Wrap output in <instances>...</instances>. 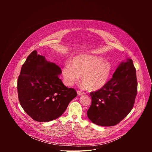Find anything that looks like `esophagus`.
<instances>
[{"label": "esophagus", "mask_w": 152, "mask_h": 152, "mask_svg": "<svg viewBox=\"0 0 152 152\" xmlns=\"http://www.w3.org/2000/svg\"><path fill=\"white\" fill-rule=\"evenodd\" d=\"M77 95H78V96H81V95L84 94V93L82 92V91H77Z\"/></svg>", "instance_id": "34e87169"}]
</instances>
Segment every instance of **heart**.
Returning <instances> with one entry per match:
<instances>
[{
    "label": "heart",
    "instance_id": "heart-1",
    "mask_svg": "<svg viewBox=\"0 0 152 152\" xmlns=\"http://www.w3.org/2000/svg\"><path fill=\"white\" fill-rule=\"evenodd\" d=\"M112 72V65L101 57L79 54L71 61L70 66H65L62 69V76L65 83L72 85L81 76V82L88 91H98L107 84Z\"/></svg>",
    "mask_w": 152,
    "mask_h": 152
}]
</instances>
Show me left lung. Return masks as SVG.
I'll return each mask as SVG.
<instances>
[{"mask_svg":"<svg viewBox=\"0 0 152 152\" xmlns=\"http://www.w3.org/2000/svg\"><path fill=\"white\" fill-rule=\"evenodd\" d=\"M136 69L133 61L121 62L113 77L102 89L91 92L88 118L101 126L119 123L132 110L137 94Z\"/></svg>","mask_w":152,"mask_h":152,"instance_id":"1","label":"left lung"}]
</instances>
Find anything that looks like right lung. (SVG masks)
I'll return each mask as SVG.
<instances>
[{
    "mask_svg": "<svg viewBox=\"0 0 152 152\" xmlns=\"http://www.w3.org/2000/svg\"><path fill=\"white\" fill-rule=\"evenodd\" d=\"M61 68L34 50L21 67L17 81L18 97L24 111L33 120L47 122L56 119L77 96L58 75Z\"/></svg>",
    "mask_w": 152,
    "mask_h": 152,
    "instance_id": "add662e5",
    "label": "right lung"
}]
</instances>
